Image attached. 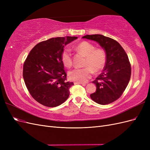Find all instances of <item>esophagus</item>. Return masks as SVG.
<instances>
[{"label": "esophagus", "instance_id": "esophagus-1", "mask_svg": "<svg viewBox=\"0 0 150 150\" xmlns=\"http://www.w3.org/2000/svg\"><path fill=\"white\" fill-rule=\"evenodd\" d=\"M74 84H82L83 86H86V83H79V82H75L74 83Z\"/></svg>", "mask_w": 150, "mask_h": 150}]
</instances>
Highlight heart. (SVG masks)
<instances>
[{
  "label": "heart",
  "mask_w": 150,
  "mask_h": 150,
  "mask_svg": "<svg viewBox=\"0 0 150 150\" xmlns=\"http://www.w3.org/2000/svg\"><path fill=\"white\" fill-rule=\"evenodd\" d=\"M76 50L83 55L86 59L82 69H74L69 72L71 80L79 83H84L94 73L101 72L106 66L107 56L104 49L96 48L94 44L87 41H83L76 46ZM61 61L66 67L69 68L72 65V54L69 48H65L61 53Z\"/></svg>",
  "instance_id": "b5f03b06"
}]
</instances>
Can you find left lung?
Instances as JSON below:
<instances>
[{"instance_id":"1","label":"left lung","mask_w":150,"mask_h":150,"mask_svg":"<svg viewBox=\"0 0 150 150\" xmlns=\"http://www.w3.org/2000/svg\"><path fill=\"white\" fill-rule=\"evenodd\" d=\"M83 38L97 42L106 52V66L102 73L93 81L96 91L90 97L101 105L110 104L120 98L129 83L131 69L128 57L121 45L110 38L93 34Z\"/></svg>"}]
</instances>
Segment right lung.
I'll use <instances>...</instances> for the list:
<instances>
[{
	"mask_svg": "<svg viewBox=\"0 0 150 150\" xmlns=\"http://www.w3.org/2000/svg\"><path fill=\"white\" fill-rule=\"evenodd\" d=\"M77 37L55 38L42 41L33 48L23 66V78L29 93L36 101L47 107H56L69 96L73 83L67 82L61 61L66 44Z\"/></svg>",
	"mask_w": 150,
	"mask_h": 150,
	"instance_id": "right-lung-1",
	"label": "right lung"
}]
</instances>
